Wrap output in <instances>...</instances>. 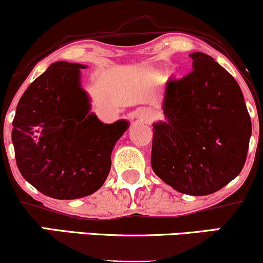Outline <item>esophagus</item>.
<instances>
[{
    "mask_svg": "<svg viewBox=\"0 0 263 263\" xmlns=\"http://www.w3.org/2000/svg\"><path fill=\"white\" fill-rule=\"evenodd\" d=\"M141 119H142V121L148 122L152 120V115H151L149 112H143V114H141Z\"/></svg>",
    "mask_w": 263,
    "mask_h": 263,
    "instance_id": "obj_1",
    "label": "esophagus"
}]
</instances>
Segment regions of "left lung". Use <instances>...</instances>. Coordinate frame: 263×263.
Listing matches in <instances>:
<instances>
[{"mask_svg":"<svg viewBox=\"0 0 263 263\" xmlns=\"http://www.w3.org/2000/svg\"><path fill=\"white\" fill-rule=\"evenodd\" d=\"M190 57L194 70L165 86V121L153 125L151 164L177 192L208 195L242 171L252 126L234 77L208 54Z\"/></svg>","mask_w":263,"mask_h":263,"instance_id":"1","label":"left lung"}]
</instances>
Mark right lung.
Returning <instances> with one entry per match:
<instances>
[{"label": "right lung", "mask_w": 263, "mask_h": 263, "mask_svg": "<svg viewBox=\"0 0 263 263\" xmlns=\"http://www.w3.org/2000/svg\"><path fill=\"white\" fill-rule=\"evenodd\" d=\"M78 63H53L27 87L17 105L12 142L21 174L54 199H78L100 189L111 168V153L128 127L105 125L80 86Z\"/></svg>", "instance_id": "right-lung-1"}]
</instances>
